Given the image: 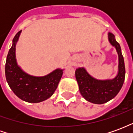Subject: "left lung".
<instances>
[{"label":"left lung","instance_id":"left-lung-1","mask_svg":"<svg viewBox=\"0 0 133 133\" xmlns=\"http://www.w3.org/2000/svg\"><path fill=\"white\" fill-rule=\"evenodd\" d=\"M108 35L109 43L115 48L118 55V70L116 76L112 79L98 80L90 75L83 67L75 70V78L81 94L87 101L94 104H103L114 98L120 92L125 81V68L120 44L113 34L108 33Z\"/></svg>","mask_w":133,"mask_h":133}]
</instances>
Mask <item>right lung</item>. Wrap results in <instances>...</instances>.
I'll return each mask as SVG.
<instances>
[{"instance_id":"1","label":"right lung","mask_w":133,"mask_h":133,"mask_svg":"<svg viewBox=\"0 0 133 133\" xmlns=\"http://www.w3.org/2000/svg\"><path fill=\"white\" fill-rule=\"evenodd\" d=\"M21 30L13 39L5 62V78L10 89L20 99L37 103L50 98L55 91L64 69L57 68L44 76H33L23 70L17 63L16 46Z\"/></svg>"}]
</instances>
